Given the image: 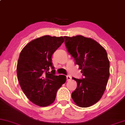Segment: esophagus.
Masks as SVG:
<instances>
[{"mask_svg": "<svg viewBox=\"0 0 125 125\" xmlns=\"http://www.w3.org/2000/svg\"><path fill=\"white\" fill-rule=\"evenodd\" d=\"M66 79H67V81H70L72 79V77L70 76H67Z\"/></svg>", "mask_w": 125, "mask_h": 125, "instance_id": "1", "label": "esophagus"}]
</instances>
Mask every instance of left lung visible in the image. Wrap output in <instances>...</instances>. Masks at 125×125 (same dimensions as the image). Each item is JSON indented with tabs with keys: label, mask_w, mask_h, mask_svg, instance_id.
<instances>
[{
	"label": "left lung",
	"mask_w": 125,
	"mask_h": 125,
	"mask_svg": "<svg viewBox=\"0 0 125 125\" xmlns=\"http://www.w3.org/2000/svg\"><path fill=\"white\" fill-rule=\"evenodd\" d=\"M64 38L67 51L84 76L83 79L73 77L77 87L72 94V99L78 106L90 107L101 99L106 87L110 74L107 52L90 38L77 35Z\"/></svg>",
	"instance_id": "left-lung-1"
}]
</instances>
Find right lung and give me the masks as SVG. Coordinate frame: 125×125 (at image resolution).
<instances>
[{
	"mask_svg": "<svg viewBox=\"0 0 125 125\" xmlns=\"http://www.w3.org/2000/svg\"><path fill=\"white\" fill-rule=\"evenodd\" d=\"M63 42L62 36H43L28 43L20 53L16 68L19 82L26 96L39 106L52 104L66 81V76L54 75L52 62V54Z\"/></svg>",
	"mask_w": 125,
	"mask_h": 125,
	"instance_id": "1",
	"label": "right lung"
}]
</instances>
